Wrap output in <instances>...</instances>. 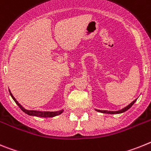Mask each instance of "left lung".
I'll list each match as a JSON object with an SVG mask.
<instances>
[{
	"label": "left lung",
	"mask_w": 151,
	"mask_h": 151,
	"mask_svg": "<svg viewBox=\"0 0 151 151\" xmlns=\"http://www.w3.org/2000/svg\"><path fill=\"white\" fill-rule=\"evenodd\" d=\"M136 101H137V99H134V100L133 101V102H132V103H130V104L128 105V106H127L126 107H124V108L122 109L121 110H119V111H106V110H99V109H95L96 111H97V112H103V113H109V114H120V113H123V112H124L125 111H127L128 109H129L131 108V107L132 106L134 105V103H135Z\"/></svg>",
	"instance_id": "obj_1"
}]
</instances>
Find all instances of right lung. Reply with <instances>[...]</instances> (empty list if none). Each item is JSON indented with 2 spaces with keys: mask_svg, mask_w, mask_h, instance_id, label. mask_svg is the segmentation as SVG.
Masks as SVG:
<instances>
[{
  "mask_svg": "<svg viewBox=\"0 0 151 151\" xmlns=\"http://www.w3.org/2000/svg\"><path fill=\"white\" fill-rule=\"evenodd\" d=\"M9 92H10V94L11 96V97L13 98V99L14 100L17 105L21 109V110L23 111V112L25 113H27V115H32V116H37V117H42V118H52V117H55V116H57V115H59L64 112V109H61L58 110V111H55V112H42V111H36V110H28L26 109L23 106H21L19 103H18V101L15 99L13 94L11 93V92L10 90H9Z\"/></svg>",
  "mask_w": 151,
  "mask_h": 151,
  "instance_id": "obj_1",
  "label": "right lung"
}]
</instances>
